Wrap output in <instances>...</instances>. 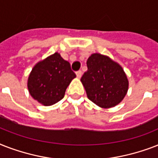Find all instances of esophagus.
<instances>
[{
	"label": "esophagus",
	"instance_id": "esophagus-1",
	"mask_svg": "<svg viewBox=\"0 0 158 158\" xmlns=\"http://www.w3.org/2000/svg\"><path fill=\"white\" fill-rule=\"evenodd\" d=\"M76 75L78 78H81L82 76V71L81 70H78V71L76 72Z\"/></svg>",
	"mask_w": 158,
	"mask_h": 158
}]
</instances>
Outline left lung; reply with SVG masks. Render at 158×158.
I'll return each instance as SVG.
<instances>
[{
	"label": "left lung",
	"instance_id": "obj_1",
	"mask_svg": "<svg viewBox=\"0 0 158 158\" xmlns=\"http://www.w3.org/2000/svg\"><path fill=\"white\" fill-rule=\"evenodd\" d=\"M81 78L90 101L102 108L118 105L127 94L129 81L120 64L106 56L94 53L87 60Z\"/></svg>",
	"mask_w": 158,
	"mask_h": 158
}]
</instances>
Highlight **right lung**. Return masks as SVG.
I'll list each match as a JSON object with an SVG mask.
<instances>
[{
  "instance_id": "add662e5",
  "label": "right lung",
  "mask_w": 158,
  "mask_h": 158,
  "mask_svg": "<svg viewBox=\"0 0 158 158\" xmlns=\"http://www.w3.org/2000/svg\"><path fill=\"white\" fill-rule=\"evenodd\" d=\"M75 77L70 64L56 52L34 65L28 79V92L41 104L52 106L64 98Z\"/></svg>"
}]
</instances>
